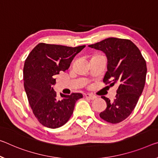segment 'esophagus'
Instances as JSON below:
<instances>
[{"instance_id":"34e87169","label":"esophagus","mask_w":158,"mask_h":158,"mask_svg":"<svg viewBox=\"0 0 158 158\" xmlns=\"http://www.w3.org/2000/svg\"><path fill=\"white\" fill-rule=\"evenodd\" d=\"M85 96H86V98H88L89 100H95L96 98V96H94V95H93V94H88L85 95Z\"/></svg>"}]
</instances>
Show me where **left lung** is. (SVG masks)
I'll use <instances>...</instances> for the list:
<instances>
[{"mask_svg":"<svg viewBox=\"0 0 158 158\" xmlns=\"http://www.w3.org/2000/svg\"><path fill=\"white\" fill-rule=\"evenodd\" d=\"M89 46L106 55L107 71L104 83L118 86L113 101L101 96L107 108L100 113V117L109 123H119L131 114L142 94L147 72L146 60L138 47L129 39L111 37Z\"/></svg>","mask_w":158,"mask_h":158,"instance_id":"1","label":"left lung"}]
</instances>
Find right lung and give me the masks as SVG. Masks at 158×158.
Listing matches in <instances>:
<instances>
[{
	"instance_id": "1",
	"label": "right lung",
	"mask_w": 158,
	"mask_h": 158,
	"mask_svg": "<svg viewBox=\"0 0 158 158\" xmlns=\"http://www.w3.org/2000/svg\"><path fill=\"white\" fill-rule=\"evenodd\" d=\"M86 46L69 47L40 43L30 52L24 62V86L32 112L44 126L60 127L73 113L75 103L83 96L79 93L62 95L59 100L52 86L56 76L70 66L74 56Z\"/></svg>"
}]
</instances>
